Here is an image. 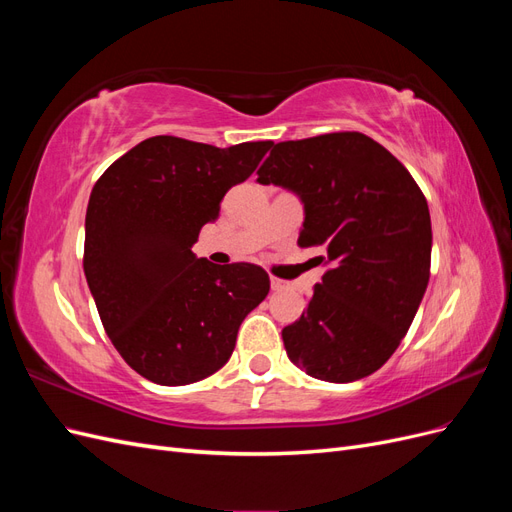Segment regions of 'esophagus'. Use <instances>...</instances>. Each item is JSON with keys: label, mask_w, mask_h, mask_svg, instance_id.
Listing matches in <instances>:
<instances>
[{"label": "esophagus", "mask_w": 512, "mask_h": 512, "mask_svg": "<svg viewBox=\"0 0 512 512\" xmlns=\"http://www.w3.org/2000/svg\"><path fill=\"white\" fill-rule=\"evenodd\" d=\"M284 286H286V282L277 280V277H271V288H273V290H282Z\"/></svg>", "instance_id": "1"}]
</instances>
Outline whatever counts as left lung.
<instances>
[{
	"instance_id": "8db88e82",
	"label": "left lung",
	"mask_w": 512,
	"mask_h": 512,
	"mask_svg": "<svg viewBox=\"0 0 512 512\" xmlns=\"http://www.w3.org/2000/svg\"><path fill=\"white\" fill-rule=\"evenodd\" d=\"M260 183L297 192L301 247L329 265L297 322L282 331L290 361L327 382L374 374L401 344L429 282L425 194L393 153L361 132L277 143Z\"/></svg>"
}]
</instances>
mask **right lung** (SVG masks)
Returning <instances> with one entry per match:
<instances>
[{"label":"right lung","instance_id":"right-lung-1","mask_svg":"<svg viewBox=\"0 0 512 512\" xmlns=\"http://www.w3.org/2000/svg\"><path fill=\"white\" fill-rule=\"evenodd\" d=\"M271 141L220 149L151 136L108 166L85 215L83 269L102 327L134 371L162 386L198 382L235 350L243 318L267 297L250 262L213 265L192 245L224 194Z\"/></svg>","mask_w":512,"mask_h":512}]
</instances>
